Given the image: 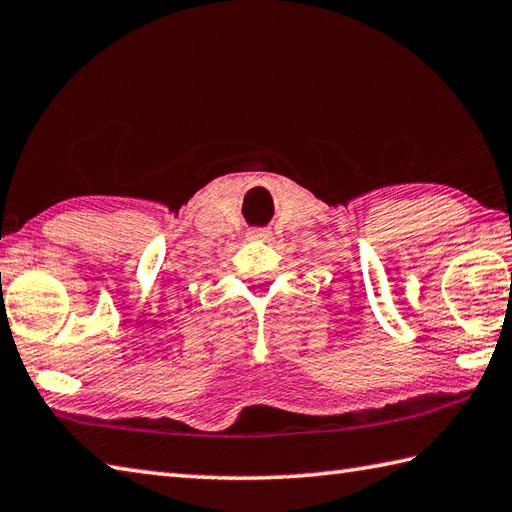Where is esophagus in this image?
Segmentation results:
<instances>
[{
  "mask_svg": "<svg viewBox=\"0 0 512 512\" xmlns=\"http://www.w3.org/2000/svg\"><path fill=\"white\" fill-rule=\"evenodd\" d=\"M249 238H252V241H267L269 238V229H263V227H256V229H252V232L247 234Z\"/></svg>",
  "mask_w": 512,
  "mask_h": 512,
  "instance_id": "esophagus-1",
  "label": "esophagus"
}]
</instances>
